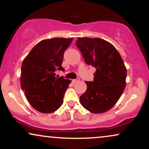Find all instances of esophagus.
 Instances as JSON below:
<instances>
[{
  "label": "esophagus",
  "mask_w": 149,
  "mask_h": 149,
  "mask_svg": "<svg viewBox=\"0 0 149 149\" xmlns=\"http://www.w3.org/2000/svg\"><path fill=\"white\" fill-rule=\"evenodd\" d=\"M79 81V79H73L72 81V83H77Z\"/></svg>",
  "instance_id": "obj_1"
}]
</instances>
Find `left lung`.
<instances>
[{
	"label": "left lung",
	"instance_id": "1",
	"mask_svg": "<svg viewBox=\"0 0 149 149\" xmlns=\"http://www.w3.org/2000/svg\"><path fill=\"white\" fill-rule=\"evenodd\" d=\"M87 65L95 67L93 81H85L87 90L80 96L81 105L92 113H103L113 107L121 96L126 84L127 70L115 47L99 38L76 40Z\"/></svg>",
	"mask_w": 149,
	"mask_h": 149
}]
</instances>
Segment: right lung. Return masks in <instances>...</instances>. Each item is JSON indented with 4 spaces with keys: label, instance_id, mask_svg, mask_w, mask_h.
<instances>
[{
    "label": "right lung",
    "instance_id": "obj_1",
    "mask_svg": "<svg viewBox=\"0 0 149 149\" xmlns=\"http://www.w3.org/2000/svg\"><path fill=\"white\" fill-rule=\"evenodd\" d=\"M72 38L45 39L36 45L24 58L21 68V87L34 109L42 113L56 111L70 80L56 76L57 70L64 71V53Z\"/></svg>",
    "mask_w": 149,
    "mask_h": 149
}]
</instances>
